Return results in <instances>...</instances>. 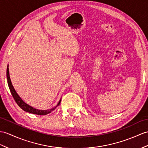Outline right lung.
<instances>
[{"mask_svg": "<svg viewBox=\"0 0 148 148\" xmlns=\"http://www.w3.org/2000/svg\"><path fill=\"white\" fill-rule=\"evenodd\" d=\"M7 79H8V85L10 89V91L11 92V94L13 97V98L15 100L17 104L19 106L21 109H22L23 110L29 113H31L33 114H36V115H46L48 114L49 113H51L52 111L55 110L56 108L60 105V103L61 102V99L59 100L58 103L56 105V106L54 107L53 108H51L50 109H47V110H39L36 109V108H34L33 107H32L29 105H28L27 103L25 102L24 100H22V99L19 96V95L17 94L16 91L14 89V86L12 84L11 80H10V75H9V64L8 65V68H7Z\"/></svg>", "mask_w": 148, "mask_h": 148, "instance_id": "obj_1", "label": "right lung"}]
</instances>
